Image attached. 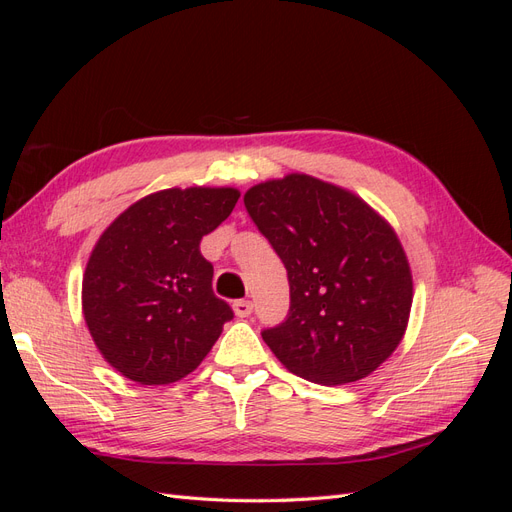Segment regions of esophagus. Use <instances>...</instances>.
<instances>
[{
	"mask_svg": "<svg viewBox=\"0 0 512 512\" xmlns=\"http://www.w3.org/2000/svg\"><path fill=\"white\" fill-rule=\"evenodd\" d=\"M232 309H235V314H237L239 318H247V316L252 314L254 305H252V301H245V299H241V301H235V303H232Z\"/></svg>",
	"mask_w": 512,
	"mask_h": 512,
	"instance_id": "obj_1",
	"label": "esophagus"
}]
</instances>
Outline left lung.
Instances as JSON below:
<instances>
[{"instance_id": "left-lung-1", "label": "left lung", "mask_w": 512, "mask_h": 512, "mask_svg": "<svg viewBox=\"0 0 512 512\" xmlns=\"http://www.w3.org/2000/svg\"><path fill=\"white\" fill-rule=\"evenodd\" d=\"M243 203L290 282L288 318L262 331L265 344L309 382L367 378L404 339L414 297L393 226L361 196L303 173L262 181Z\"/></svg>"}]
</instances>
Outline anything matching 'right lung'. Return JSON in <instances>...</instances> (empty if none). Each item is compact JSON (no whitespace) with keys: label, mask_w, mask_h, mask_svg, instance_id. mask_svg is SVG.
Here are the masks:
<instances>
[{"label":"right lung","mask_w":512,"mask_h":512,"mask_svg":"<svg viewBox=\"0 0 512 512\" xmlns=\"http://www.w3.org/2000/svg\"><path fill=\"white\" fill-rule=\"evenodd\" d=\"M237 188H168L111 222L87 260L83 316L104 361L138 384H170L203 363L232 318L213 294L200 241L239 200Z\"/></svg>","instance_id":"1"}]
</instances>
